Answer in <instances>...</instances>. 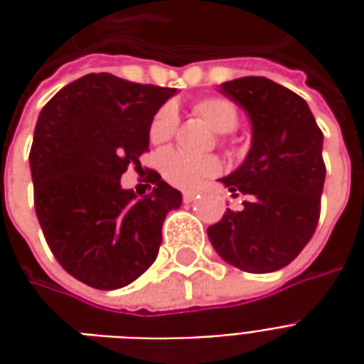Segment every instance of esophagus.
Listing matches in <instances>:
<instances>
[{
	"label": "esophagus",
	"mask_w": 364,
	"mask_h": 364,
	"mask_svg": "<svg viewBox=\"0 0 364 364\" xmlns=\"http://www.w3.org/2000/svg\"><path fill=\"white\" fill-rule=\"evenodd\" d=\"M195 198H198V193H195V191H185V193H183V200H185V203H193Z\"/></svg>",
	"instance_id": "esophagus-1"
}]
</instances>
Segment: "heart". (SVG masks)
Returning <instances> with one entry per match:
<instances>
[{"instance_id": "1", "label": "heart", "mask_w": 364, "mask_h": 364, "mask_svg": "<svg viewBox=\"0 0 364 364\" xmlns=\"http://www.w3.org/2000/svg\"><path fill=\"white\" fill-rule=\"evenodd\" d=\"M195 112L205 120L208 127L218 134L232 132L237 124L236 105L222 99V97H208L195 105ZM177 127V111L173 105H164L150 122V140L154 144L167 142ZM159 169L167 181L181 187L193 189L198 183L208 177L220 173V159L214 156H189L181 150H166L159 154Z\"/></svg>"}]
</instances>
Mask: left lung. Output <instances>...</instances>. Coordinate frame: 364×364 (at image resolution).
<instances>
[{
    "label": "left lung",
    "mask_w": 364,
    "mask_h": 364,
    "mask_svg": "<svg viewBox=\"0 0 364 364\" xmlns=\"http://www.w3.org/2000/svg\"><path fill=\"white\" fill-rule=\"evenodd\" d=\"M220 93L247 112L252 148L244 164L218 181L232 197L250 200L240 213L228 208L206 234L230 265L273 273L304 250L318 226L323 134L304 99L267 77L232 80Z\"/></svg>",
    "instance_id": "left-lung-1"
}]
</instances>
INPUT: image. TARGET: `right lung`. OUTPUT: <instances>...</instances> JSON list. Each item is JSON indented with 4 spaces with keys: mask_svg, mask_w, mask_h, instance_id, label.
I'll return each mask as SVG.
<instances>
[{
    "mask_svg": "<svg viewBox=\"0 0 364 364\" xmlns=\"http://www.w3.org/2000/svg\"><path fill=\"white\" fill-rule=\"evenodd\" d=\"M175 93L87 74L38 114L28 156L36 218L60 265L93 289H122L148 271L167 213L181 206V193L156 171L150 195L120 185L128 166L140 167L151 119Z\"/></svg>",
    "mask_w": 364,
    "mask_h": 364,
    "instance_id": "right-lung-1",
    "label": "right lung"
}]
</instances>
